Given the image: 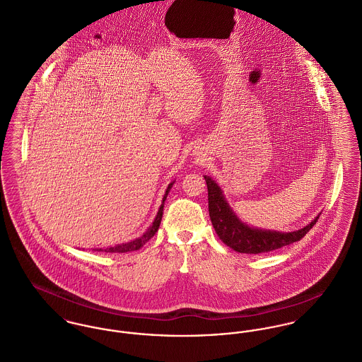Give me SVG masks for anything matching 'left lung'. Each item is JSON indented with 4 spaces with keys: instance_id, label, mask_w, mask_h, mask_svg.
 <instances>
[{
    "instance_id": "obj_1",
    "label": "left lung",
    "mask_w": 362,
    "mask_h": 362,
    "mask_svg": "<svg viewBox=\"0 0 362 362\" xmlns=\"http://www.w3.org/2000/svg\"><path fill=\"white\" fill-rule=\"evenodd\" d=\"M208 187V208L216 234L231 250L240 253H264L279 250L302 240L318 221L320 215L296 231H276L252 227L243 222L228 205L221 186L209 176H204Z\"/></svg>"
}]
</instances>
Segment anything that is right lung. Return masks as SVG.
Here are the masks:
<instances>
[{
  "label": "right lung",
  "instance_id": "right-lung-1",
  "mask_svg": "<svg viewBox=\"0 0 362 362\" xmlns=\"http://www.w3.org/2000/svg\"><path fill=\"white\" fill-rule=\"evenodd\" d=\"M173 183H175V180L173 182H170L169 185H168L167 190H165V194L163 197V201H161V205H160V209H158V212H157V215H156V219L153 221L151 223V226L140 235L138 238H135V240H132V241H129V243H124V244H118V245H115V247H109V248H106V250H103V248H100V250H105V252H112V253H125V252H132V250H138L150 240V238H153L154 237V234L158 231V227H160V223H161V219H163V212H164V204H165V199H167L168 193H169V190L172 189V186H173Z\"/></svg>",
  "mask_w": 362,
  "mask_h": 362
}]
</instances>
